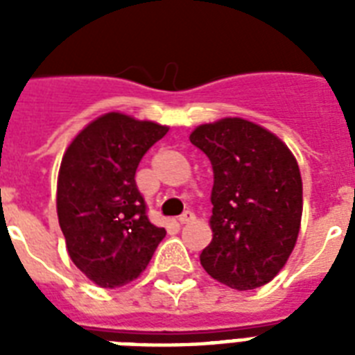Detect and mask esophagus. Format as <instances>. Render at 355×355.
Returning <instances> with one entry per match:
<instances>
[{
	"mask_svg": "<svg viewBox=\"0 0 355 355\" xmlns=\"http://www.w3.org/2000/svg\"><path fill=\"white\" fill-rule=\"evenodd\" d=\"M191 221H195V214L193 211H184L182 216L178 217V223H180V225H188V223H191Z\"/></svg>",
	"mask_w": 355,
	"mask_h": 355,
	"instance_id": "1",
	"label": "esophagus"
}]
</instances>
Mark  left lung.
Here are the masks:
<instances>
[{
  "label": "left lung",
  "instance_id": "left-lung-1",
  "mask_svg": "<svg viewBox=\"0 0 355 355\" xmlns=\"http://www.w3.org/2000/svg\"><path fill=\"white\" fill-rule=\"evenodd\" d=\"M189 139L214 167V236L200 265L237 291L269 284L286 267L300 232L297 158L276 134L243 118L199 125Z\"/></svg>",
  "mask_w": 355,
  "mask_h": 355
}]
</instances>
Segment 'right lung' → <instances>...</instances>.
<instances>
[{
    "label": "right lung",
    "instance_id": "obj_1",
    "mask_svg": "<svg viewBox=\"0 0 355 355\" xmlns=\"http://www.w3.org/2000/svg\"><path fill=\"white\" fill-rule=\"evenodd\" d=\"M169 127L123 112L103 114L64 150L57 216L75 267L96 286L114 289L149 265L166 228L155 227L134 175L141 156Z\"/></svg>",
    "mask_w": 355,
    "mask_h": 355
}]
</instances>
